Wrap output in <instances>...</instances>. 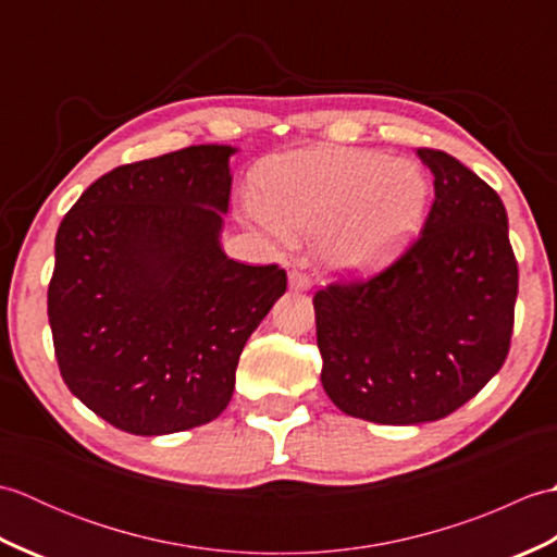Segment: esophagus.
<instances>
[{
	"instance_id": "34e87169",
	"label": "esophagus",
	"mask_w": 557,
	"mask_h": 557,
	"mask_svg": "<svg viewBox=\"0 0 557 557\" xmlns=\"http://www.w3.org/2000/svg\"><path fill=\"white\" fill-rule=\"evenodd\" d=\"M289 287H292V289H299V292L311 289V275H309V272H306V270L294 268V270L289 272Z\"/></svg>"
}]
</instances>
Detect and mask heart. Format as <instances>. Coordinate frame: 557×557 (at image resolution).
<instances>
[{
	"label": "heart",
	"mask_w": 557,
	"mask_h": 557,
	"mask_svg": "<svg viewBox=\"0 0 557 557\" xmlns=\"http://www.w3.org/2000/svg\"><path fill=\"white\" fill-rule=\"evenodd\" d=\"M246 212L280 244L323 232L333 268L371 272L419 232L429 182L417 164L359 148L294 150L260 164Z\"/></svg>",
	"instance_id": "b5f03b06"
}]
</instances>
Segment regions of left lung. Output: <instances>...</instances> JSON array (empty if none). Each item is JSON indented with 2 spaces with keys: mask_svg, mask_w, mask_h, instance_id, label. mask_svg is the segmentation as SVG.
<instances>
[{
  "mask_svg": "<svg viewBox=\"0 0 557 557\" xmlns=\"http://www.w3.org/2000/svg\"><path fill=\"white\" fill-rule=\"evenodd\" d=\"M435 198L405 253L313 297L327 397L373 423L437 421L503 369L519 270L500 196L435 148H419Z\"/></svg>",
  "mask_w": 557,
  "mask_h": 557,
  "instance_id": "8db88e82",
  "label": "left lung"
}]
</instances>
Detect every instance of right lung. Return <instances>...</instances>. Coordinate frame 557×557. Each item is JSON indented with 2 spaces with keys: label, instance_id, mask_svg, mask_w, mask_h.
Here are the masks:
<instances>
[{
  "label": "right lung",
  "instance_id": "obj_1",
  "mask_svg": "<svg viewBox=\"0 0 557 557\" xmlns=\"http://www.w3.org/2000/svg\"><path fill=\"white\" fill-rule=\"evenodd\" d=\"M230 146L114 168L76 200L47 287L66 387L114 429L164 435L218 419L246 339L287 289L277 263L218 244Z\"/></svg>",
  "mask_w": 557,
  "mask_h": 557
}]
</instances>
